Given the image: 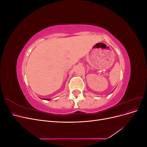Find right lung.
I'll return each mask as SVG.
<instances>
[{
    "label": "right lung",
    "mask_w": 147,
    "mask_h": 147,
    "mask_svg": "<svg viewBox=\"0 0 147 147\" xmlns=\"http://www.w3.org/2000/svg\"><path fill=\"white\" fill-rule=\"evenodd\" d=\"M47 100H50V99H47Z\"/></svg>",
    "instance_id": "obj_1"
}]
</instances>
